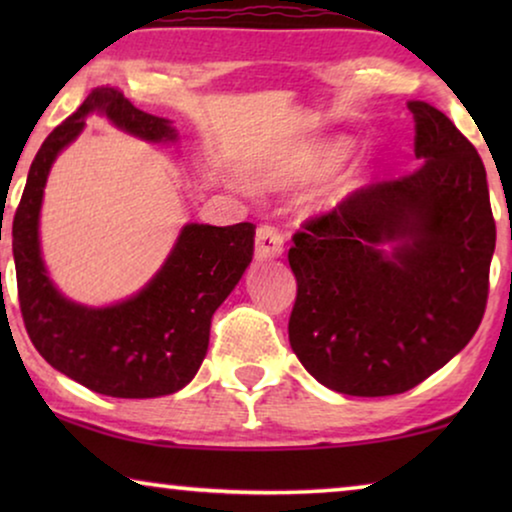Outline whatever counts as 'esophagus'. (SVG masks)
Returning <instances> with one entry per match:
<instances>
[{"mask_svg":"<svg viewBox=\"0 0 512 512\" xmlns=\"http://www.w3.org/2000/svg\"><path fill=\"white\" fill-rule=\"evenodd\" d=\"M284 251V237L275 226H261L256 230V258H277Z\"/></svg>","mask_w":512,"mask_h":512,"instance_id":"34e87169","label":"esophagus"}]
</instances>
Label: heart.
Segmentation results:
<instances>
[{
	"instance_id": "b5f03b06",
	"label": "heart",
	"mask_w": 512,
	"mask_h": 512,
	"mask_svg": "<svg viewBox=\"0 0 512 512\" xmlns=\"http://www.w3.org/2000/svg\"><path fill=\"white\" fill-rule=\"evenodd\" d=\"M352 149L354 144L349 139H328V142L307 144L279 167L275 172V181L293 184V181L324 179L345 163Z\"/></svg>"
}]
</instances>
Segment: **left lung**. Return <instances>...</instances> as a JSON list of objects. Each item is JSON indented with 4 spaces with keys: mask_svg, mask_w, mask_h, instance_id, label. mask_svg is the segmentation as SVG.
<instances>
[{
    "mask_svg": "<svg viewBox=\"0 0 512 512\" xmlns=\"http://www.w3.org/2000/svg\"><path fill=\"white\" fill-rule=\"evenodd\" d=\"M408 109L422 165L307 219L289 249L291 349L347 396L417 387L468 345L487 307L496 223L485 165L443 111Z\"/></svg>",
    "mask_w": 512,
    "mask_h": 512,
    "instance_id": "left-lung-1",
    "label": "left lung"
}]
</instances>
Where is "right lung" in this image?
Returning <instances> with one entry per match:
<instances>
[{
	"label": "right lung",
	"instance_id": "obj_1",
	"mask_svg": "<svg viewBox=\"0 0 512 512\" xmlns=\"http://www.w3.org/2000/svg\"><path fill=\"white\" fill-rule=\"evenodd\" d=\"M93 111L149 142L177 139L170 121L137 109L116 88H95L46 137L13 216L20 312L37 352L83 387L114 398L167 396L198 373L216 307L254 256L256 226L188 223L158 275L118 305L83 307L60 296L41 261L39 209L55 156L74 142Z\"/></svg>",
	"mask_w": 512,
	"mask_h": 512
}]
</instances>
